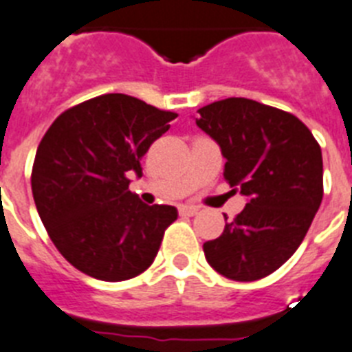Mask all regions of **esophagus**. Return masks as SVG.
<instances>
[{"mask_svg":"<svg viewBox=\"0 0 352 352\" xmlns=\"http://www.w3.org/2000/svg\"><path fill=\"white\" fill-rule=\"evenodd\" d=\"M197 212H199V208H195V206H181L179 208V214L181 217H193Z\"/></svg>","mask_w":352,"mask_h":352,"instance_id":"esophagus-1","label":"esophagus"}]
</instances>
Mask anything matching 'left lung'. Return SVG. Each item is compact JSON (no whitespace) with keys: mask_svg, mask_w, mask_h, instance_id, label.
<instances>
[{"mask_svg":"<svg viewBox=\"0 0 352 352\" xmlns=\"http://www.w3.org/2000/svg\"><path fill=\"white\" fill-rule=\"evenodd\" d=\"M197 112L199 129L226 157L223 179L249 200L221 236L204 243L206 259L232 281L270 276L299 249L320 208V146L299 118L249 98Z\"/></svg>","mask_w":352,"mask_h":352,"instance_id":"obj_1","label":"left lung"}]
</instances>
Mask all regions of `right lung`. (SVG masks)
I'll list each match as a JSON object with an SVG mask.
<instances>
[{
	"instance_id": "obj_1",
	"label": "right lung",
	"mask_w": 352,
	"mask_h": 352,
	"mask_svg": "<svg viewBox=\"0 0 352 352\" xmlns=\"http://www.w3.org/2000/svg\"><path fill=\"white\" fill-rule=\"evenodd\" d=\"M175 118L111 93L67 109L46 131L32 193L53 245L73 267L116 283L152 265L177 209L141 202L129 175H143L141 159Z\"/></svg>"
}]
</instances>
